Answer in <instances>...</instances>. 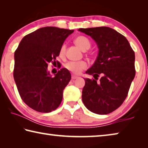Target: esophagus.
<instances>
[{
  "label": "esophagus",
  "instance_id": "1",
  "mask_svg": "<svg viewBox=\"0 0 148 148\" xmlns=\"http://www.w3.org/2000/svg\"><path fill=\"white\" fill-rule=\"evenodd\" d=\"M77 76H74V75H72V79L73 80V79H77Z\"/></svg>",
  "mask_w": 148,
  "mask_h": 148
}]
</instances>
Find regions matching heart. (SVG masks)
Returning <instances> with one entry per match:
<instances>
[{
	"label": "heart",
	"instance_id": "obj_1",
	"mask_svg": "<svg viewBox=\"0 0 148 148\" xmlns=\"http://www.w3.org/2000/svg\"><path fill=\"white\" fill-rule=\"evenodd\" d=\"M74 43L82 51H86L91 47V42L89 40V39L84 36H79L76 37L74 40ZM65 51H66V47H65V45H62L59 51L60 57H63L64 56ZM64 67L72 73L79 74L83 70L87 68V63L83 61L77 62L70 61L64 64Z\"/></svg>",
	"mask_w": 148,
	"mask_h": 148
}]
</instances>
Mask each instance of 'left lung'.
I'll return each instance as SVG.
<instances>
[{
  "label": "left lung",
  "instance_id": "left-lung-1",
  "mask_svg": "<svg viewBox=\"0 0 148 148\" xmlns=\"http://www.w3.org/2000/svg\"><path fill=\"white\" fill-rule=\"evenodd\" d=\"M78 31L91 36L99 48L96 61L86 72L94 79H84L82 101L95 114H110L121 106L128 95L136 73L134 52L123 35L110 27Z\"/></svg>",
  "mask_w": 148,
  "mask_h": 148
}]
</instances>
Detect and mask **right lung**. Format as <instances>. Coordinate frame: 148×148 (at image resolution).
Masks as SVG:
<instances>
[{
	"label": "right lung",
	"instance_id": "add662e5",
	"mask_svg": "<svg viewBox=\"0 0 148 148\" xmlns=\"http://www.w3.org/2000/svg\"><path fill=\"white\" fill-rule=\"evenodd\" d=\"M73 32L42 27L25 36L15 51L14 77L17 90L25 103L37 112L48 113L61 104L71 74L62 68L52 77L47 66L49 62L56 63L61 47Z\"/></svg>",
	"mask_w": 148,
	"mask_h": 148
}]
</instances>
